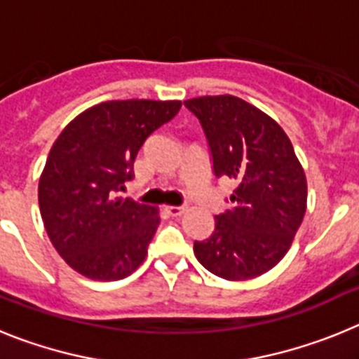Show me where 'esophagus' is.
Listing matches in <instances>:
<instances>
[{
  "label": "esophagus",
  "instance_id": "obj_1",
  "mask_svg": "<svg viewBox=\"0 0 359 359\" xmlns=\"http://www.w3.org/2000/svg\"><path fill=\"white\" fill-rule=\"evenodd\" d=\"M165 212L172 217H177V215H182L185 212V207H165Z\"/></svg>",
  "mask_w": 359,
  "mask_h": 359
}]
</instances>
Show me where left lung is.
Returning <instances> with one entry per match:
<instances>
[{"label":"left lung","mask_w":359,"mask_h":359,"mask_svg":"<svg viewBox=\"0 0 359 359\" xmlns=\"http://www.w3.org/2000/svg\"><path fill=\"white\" fill-rule=\"evenodd\" d=\"M199 120L215 177L236 182L231 208L214 215L194 253L226 280L259 277L280 262L302 224L307 183L290 138L275 120L231 95L187 100Z\"/></svg>","instance_id":"8db88e82"}]
</instances>
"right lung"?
Instances as JSON below:
<instances>
[{
    "instance_id": "1",
    "label": "right lung",
    "mask_w": 359,
    "mask_h": 359,
    "mask_svg": "<svg viewBox=\"0 0 359 359\" xmlns=\"http://www.w3.org/2000/svg\"><path fill=\"white\" fill-rule=\"evenodd\" d=\"M180 107L177 100L102 102L53 144L39 180L41 217L59 255L84 277L120 280L145 261L158 212L118 192L145 140Z\"/></svg>"
}]
</instances>
